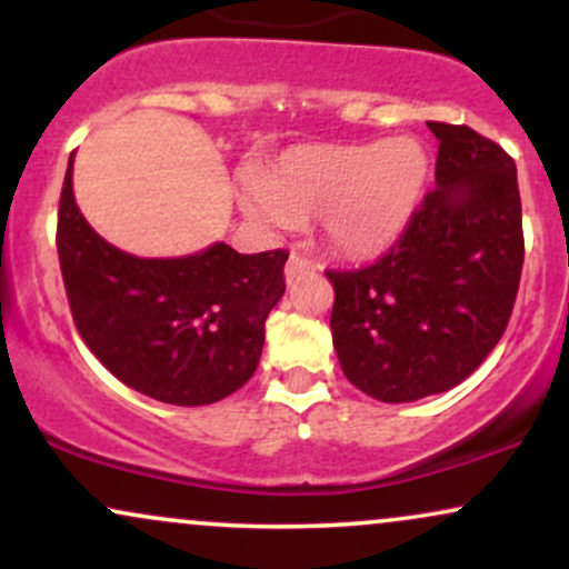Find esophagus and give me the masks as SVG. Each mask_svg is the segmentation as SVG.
I'll return each instance as SVG.
<instances>
[{"instance_id":"34e87169","label":"esophagus","mask_w":569,"mask_h":569,"mask_svg":"<svg viewBox=\"0 0 569 569\" xmlns=\"http://www.w3.org/2000/svg\"><path fill=\"white\" fill-rule=\"evenodd\" d=\"M310 267H312V264H310V259L302 257V253L291 251L289 262H286V280H289V283H291L293 278H299V276H302V272L310 270Z\"/></svg>"}]
</instances>
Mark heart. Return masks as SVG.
<instances>
[{"label": "heart", "mask_w": 569, "mask_h": 569, "mask_svg": "<svg viewBox=\"0 0 569 569\" xmlns=\"http://www.w3.org/2000/svg\"><path fill=\"white\" fill-rule=\"evenodd\" d=\"M426 181L428 152L411 136L312 143L280 154L246 189V206L276 227L318 217L326 243L337 253L371 259L407 230Z\"/></svg>", "instance_id": "heart-1"}]
</instances>
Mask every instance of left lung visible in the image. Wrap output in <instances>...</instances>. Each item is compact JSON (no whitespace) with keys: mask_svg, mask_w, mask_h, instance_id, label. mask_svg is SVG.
Returning <instances> with one entry per match:
<instances>
[{"mask_svg":"<svg viewBox=\"0 0 569 569\" xmlns=\"http://www.w3.org/2000/svg\"><path fill=\"white\" fill-rule=\"evenodd\" d=\"M428 128L439 139L436 189L396 246L358 270H326L339 367L385 403L473 375L511 321L525 264L511 154L468 126Z\"/></svg>","mask_w":569,"mask_h":569,"instance_id":"1","label":"left lung"}]
</instances>
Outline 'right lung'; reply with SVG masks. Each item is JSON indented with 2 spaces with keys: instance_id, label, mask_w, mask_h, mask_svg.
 Here are the masks:
<instances>
[{
  "instance_id": "add662e5",
  "label": "right lung",
  "mask_w": 569,
  "mask_h": 569,
  "mask_svg": "<svg viewBox=\"0 0 569 569\" xmlns=\"http://www.w3.org/2000/svg\"><path fill=\"white\" fill-rule=\"evenodd\" d=\"M56 246L77 331L128 388L202 407L251 380L264 321L286 291L289 251L238 253L217 243L181 259L130 257L84 221L71 192V158Z\"/></svg>"
}]
</instances>
